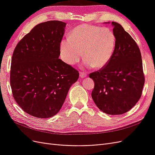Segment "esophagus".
Here are the masks:
<instances>
[{"label":"esophagus","instance_id":"34e87169","mask_svg":"<svg viewBox=\"0 0 155 155\" xmlns=\"http://www.w3.org/2000/svg\"><path fill=\"white\" fill-rule=\"evenodd\" d=\"M79 76H80L81 78H83L87 76V74L84 72H80V73H79Z\"/></svg>","mask_w":155,"mask_h":155}]
</instances>
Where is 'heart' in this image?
Instances as JSON below:
<instances>
[{"label":"heart","mask_w":155,"mask_h":155,"mask_svg":"<svg viewBox=\"0 0 155 155\" xmlns=\"http://www.w3.org/2000/svg\"><path fill=\"white\" fill-rule=\"evenodd\" d=\"M116 43V35L110 28L79 25L70 31L69 38L61 42V57L64 62L74 65L79 61L83 51L84 66L100 69L110 61Z\"/></svg>","instance_id":"b5f03b06"}]
</instances>
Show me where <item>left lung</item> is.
Here are the masks:
<instances>
[{
	"instance_id": "left-lung-1",
	"label": "left lung",
	"mask_w": 155,
	"mask_h": 155,
	"mask_svg": "<svg viewBox=\"0 0 155 155\" xmlns=\"http://www.w3.org/2000/svg\"><path fill=\"white\" fill-rule=\"evenodd\" d=\"M116 43L105 67L89 74L94 81L92 97L108 114H122L136 105L145 82L142 55L135 41L120 24L112 22Z\"/></svg>"
}]
</instances>
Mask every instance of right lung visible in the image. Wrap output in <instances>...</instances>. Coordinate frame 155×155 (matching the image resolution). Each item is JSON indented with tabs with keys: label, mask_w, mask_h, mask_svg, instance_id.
<instances>
[{
	"label": "right lung",
	"mask_w": 155,
	"mask_h": 155,
	"mask_svg": "<svg viewBox=\"0 0 155 155\" xmlns=\"http://www.w3.org/2000/svg\"><path fill=\"white\" fill-rule=\"evenodd\" d=\"M66 23L41 22L22 37L13 51L10 86L14 100L36 118L55 115L79 72L59 59Z\"/></svg>",
	"instance_id": "obj_1"
}]
</instances>
